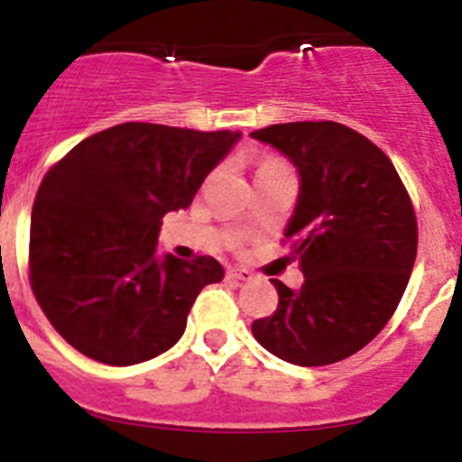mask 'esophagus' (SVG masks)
<instances>
[{
  "mask_svg": "<svg viewBox=\"0 0 462 462\" xmlns=\"http://www.w3.org/2000/svg\"><path fill=\"white\" fill-rule=\"evenodd\" d=\"M226 276L231 281H252L254 274L247 270V267H228Z\"/></svg>",
  "mask_w": 462,
  "mask_h": 462,
  "instance_id": "34e87169",
  "label": "esophagus"
}]
</instances>
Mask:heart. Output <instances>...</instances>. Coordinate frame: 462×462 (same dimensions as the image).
Here are the masks:
<instances>
[{
    "label": "heart",
    "mask_w": 462,
    "mask_h": 462,
    "mask_svg": "<svg viewBox=\"0 0 462 462\" xmlns=\"http://www.w3.org/2000/svg\"><path fill=\"white\" fill-rule=\"evenodd\" d=\"M265 165H279V162H272V161H270V162H265ZM265 165H263V168H265Z\"/></svg>",
    "instance_id": "1"
}]
</instances>
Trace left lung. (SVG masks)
Here are the masks:
<instances>
[{"label": "left lung", "instance_id": "obj_1", "mask_svg": "<svg viewBox=\"0 0 462 462\" xmlns=\"http://www.w3.org/2000/svg\"><path fill=\"white\" fill-rule=\"evenodd\" d=\"M300 174L285 226L304 283L274 279L279 306L252 333L270 354L301 367L331 365L388 324L417 256V219L390 158L337 122H288L254 131Z\"/></svg>", "mask_w": 462, "mask_h": 462}]
</instances>
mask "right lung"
Listing matches in <instances>:
<instances>
[{
	"mask_svg": "<svg viewBox=\"0 0 462 462\" xmlns=\"http://www.w3.org/2000/svg\"><path fill=\"white\" fill-rule=\"evenodd\" d=\"M240 135L125 122L47 172L31 210V288L65 342L117 367L177 345L197 294L224 267L158 256L161 219L192 204Z\"/></svg>",
	"mask_w": 462,
	"mask_h": 462,
	"instance_id": "1",
	"label": "right lung"
}]
</instances>
